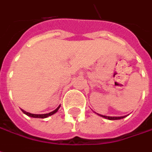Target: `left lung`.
<instances>
[{"label":"left lung","mask_w":152,"mask_h":152,"mask_svg":"<svg viewBox=\"0 0 152 152\" xmlns=\"http://www.w3.org/2000/svg\"><path fill=\"white\" fill-rule=\"evenodd\" d=\"M98 115L102 116L104 118H106V119H108V120H119V119H122V118H124L125 116H127V115H123V116H107V115H100V114H98Z\"/></svg>","instance_id":"8db88e82"}]
</instances>
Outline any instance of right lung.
Listing matches in <instances>:
<instances>
[{
  "instance_id": "obj_1",
  "label": "right lung",
  "mask_w": 152,
  "mask_h": 152,
  "mask_svg": "<svg viewBox=\"0 0 152 152\" xmlns=\"http://www.w3.org/2000/svg\"><path fill=\"white\" fill-rule=\"evenodd\" d=\"M59 107H60V105L55 109L53 111H52V112H49V113H47V114H32V113H30V112H27V111H25V110H22V111H23V113L25 114V115H27L28 116H30V117H34V118H46V117H48L50 115H53V114H55L57 111L59 109Z\"/></svg>"
}]
</instances>
